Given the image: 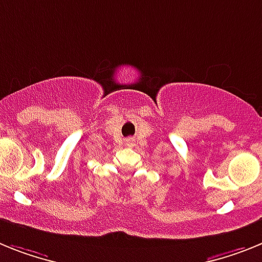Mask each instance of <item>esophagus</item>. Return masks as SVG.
<instances>
[{
    "label": "esophagus",
    "instance_id": "1",
    "mask_svg": "<svg viewBox=\"0 0 262 262\" xmlns=\"http://www.w3.org/2000/svg\"><path fill=\"white\" fill-rule=\"evenodd\" d=\"M126 142H128V144H132V142H133V140H130V138H129V140H126Z\"/></svg>",
    "mask_w": 262,
    "mask_h": 262
}]
</instances>
